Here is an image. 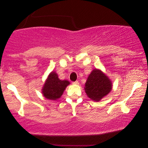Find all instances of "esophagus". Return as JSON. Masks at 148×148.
I'll use <instances>...</instances> for the list:
<instances>
[{
    "label": "esophagus",
    "mask_w": 148,
    "mask_h": 148,
    "mask_svg": "<svg viewBox=\"0 0 148 148\" xmlns=\"http://www.w3.org/2000/svg\"><path fill=\"white\" fill-rule=\"evenodd\" d=\"M73 84H79V82L78 81H76V82H72Z\"/></svg>",
    "instance_id": "esophagus-1"
}]
</instances>
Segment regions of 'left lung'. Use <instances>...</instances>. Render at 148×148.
<instances>
[{
    "mask_svg": "<svg viewBox=\"0 0 148 148\" xmlns=\"http://www.w3.org/2000/svg\"><path fill=\"white\" fill-rule=\"evenodd\" d=\"M112 84L101 70L95 69L91 72L85 83V92L92 100L99 102L112 90Z\"/></svg>",
    "mask_w": 148,
    "mask_h": 148,
    "instance_id": "obj_1",
    "label": "left lung"
}]
</instances>
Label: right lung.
Returning a JSON list of instances; mask_svg holds the SVG:
<instances>
[{"label":"right lung","instance_id":"add662e5","mask_svg":"<svg viewBox=\"0 0 148 148\" xmlns=\"http://www.w3.org/2000/svg\"><path fill=\"white\" fill-rule=\"evenodd\" d=\"M67 80H61L55 71H52L46 80L42 89V94L48 99L56 100L63 95L66 87L69 84Z\"/></svg>","mask_w":148,"mask_h":148}]
</instances>
